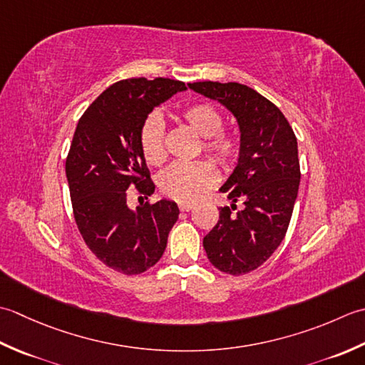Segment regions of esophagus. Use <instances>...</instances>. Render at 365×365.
Here are the masks:
<instances>
[{"instance_id":"1","label":"esophagus","mask_w":365,"mask_h":365,"mask_svg":"<svg viewBox=\"0 0 365 365\" xmlns=\"http://www.w3.org/2000/svg\"><path fill=\"white\" fill-rule=\"evenodd\" d=\"M193 206H195V203H192V202H180V203H178V207H180L181 211H190Z\"/></svg>"}]
</instances>
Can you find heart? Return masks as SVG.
Returning a JSON list of instances; mask_svg holds the SVG:
<instances>
[{
    "label": "heart",
    "mask_w": 365,
    "mask_h": 365,
    "mask_svg": "<svg viewBox=\"0 0 365 365\" xmlns=\"http://www.w3.org/2000/svg\"><path fill=\"white\" fill-rule=\"evenodd\" d=\"M182 120L205 138L203 148L211 158L220 163H232L240 150V143L233 133L222 130L224 118L220 111L210 103H193L182 110ZM165 130L163 121L158 115H151L141 125L140 150L148 163L159 165L165 160ZM215 182V170L210 162H176L159 176V189L167 197L175 200H193Z\"/></svg>",
    "instance_id": "1"
}]
</instances>
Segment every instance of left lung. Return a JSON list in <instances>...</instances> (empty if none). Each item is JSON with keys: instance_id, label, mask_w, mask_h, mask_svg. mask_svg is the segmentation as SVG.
<instances>
[{"instance_id": "8db88e82", "label": "left lung", "mask_w": 365, "mask_h": 365, "mask_svg": "<svg viewBox=\"0 0 365 365\" xmlns=\"http://www.w3.org/2000/svg\"><path fill=\"white\" fill-rule=\"evenodd\" d=\"M189 88L220 102L240 125V159L219 189L232 207H219L203 247L219 271L242 276L262 266L285 237L301 180L296 135L284 113L255 89L235 81H197ZM237 201L245 207L233 213Z\"/></svg>"}]
</instances>
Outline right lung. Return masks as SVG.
Instances as JSON below:
<instances>
[{
  "label": "right lung",
  "instance_id": "add662e5",
  "mask_svg": "<svg viewBox=\"0 0 365 365\" xmlns=\"http://www.w3.org/2000/svg\"><path fill=\"white\" fill-rule=\"evenodd\" d=\"M170 78H128L107 88L81 115L66 159L72 210L80 235L101 262L125 276L153 267L180 215L175 202L128 206V190L151 195L155 185L140 150L148 115L184 91Z\"/></svg>",
  "mask_w": 365,
  "mask_h": 365
}]
</instances>
